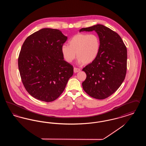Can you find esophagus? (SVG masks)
<instances>
[{
  "label": "esophagus",
  "mask_w": 146,
  "mask_h": 146,
  "mask_svg": "<svg viewBox=\"0 0 146 146\" xmlns=\"http://www.w3.org/2000/svg\"><path fill=\"white\" fill-rule=\"evenodd\" d=\"M80 70L79 68H76V67L74 68V72L75 73H78V72H80Z\"/></svg>",
  "instance_id": "34e87169"
}]
</instances>
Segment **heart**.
I'll use <instances>...</instances> for the list:
<instances>
[{
    "instance_id": "1",
    "label": "heart",
    "mask_w": 146,
    "mask_h": 146,
    "mask_svg": "<svg viewBox=\"0 0 146 146\" xmlns=\"http://www.w3.org/2000/svg\"><path fill=\"white\" fill-rule=\"evenodd\" d=\"M100 49L98 37L94 34L79 33L74 35L68 42V46L63 45L61 53L64 60L72 62L76 57L79 63L88 64L97 57Z\"/></svg>"
}]
</instances>
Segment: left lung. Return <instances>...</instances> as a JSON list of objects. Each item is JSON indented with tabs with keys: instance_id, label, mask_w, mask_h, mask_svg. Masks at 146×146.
I'll list each match as a JSON object with an SVG mask.
<instances>
[{
	"instance_id": "1",
	"label": "left lung",
	"mask_w": 146,
	"mask_h": 146,
	"mask_svg": "<svg viewBox=\"0 0 146 146\" xmlns=\"http://www.w3.org/2000/svg\"><path fill=\"white\" fill-rule=\"evenodd\" d=\"M95 31L100 42L96 58L83 69L86 78L82 86L91 97L103 100L118 90L125 79L127 67V50L121 37L102 25L97 24L81 32Z\"/></svg>"
}]
</instances>
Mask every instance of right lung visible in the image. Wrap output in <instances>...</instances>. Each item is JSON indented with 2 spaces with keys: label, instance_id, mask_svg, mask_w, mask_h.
<instances>
[{
  "label": "right lung",
  "instance_id": "obj_1",
  "mask_svg": "<svg viewBox=\"0 0 146 146\" xmlns=\"http://www.w3.org/2000/svg\"><path fill=\"white\" fill-rule=\"evenodd\" d=\"M67 40L61 31L45 28L23 42L19 69L25 89L35 98L47 102L55 100L73 76V66L64 60L61 50Z\"/></svg>",
  "mask_w": 146,
  "mask_h": 146
}]
</instances>
